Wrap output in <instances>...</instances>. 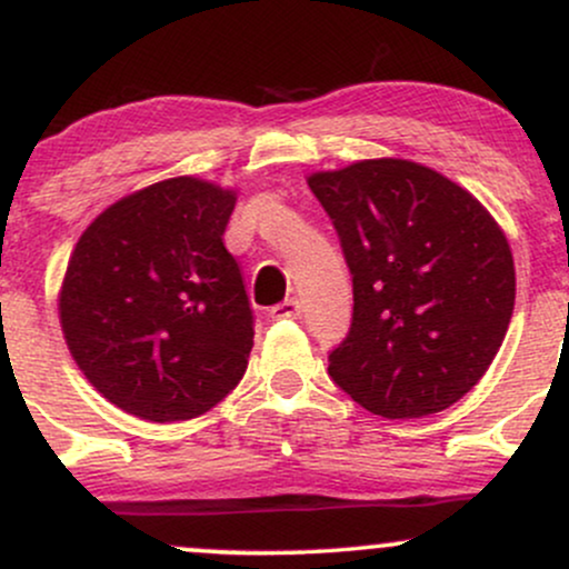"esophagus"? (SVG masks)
Here are the masks:
<instances>
[{"label":"esophagus","mask_w":569,"mask_h":569,"mask_svg":"<svg viewBox=\"0 0 569 569\" xmlns=\"http://www.w3.org/2000/svg\"><path fill=\"white\" fill-rule=\"evenodd\" d=\"M270 318H272V321H283V318H299V302H297V299H286V302L272 307Z\"/></svg>","instance_id":"esophagus-1"}]
</instances>
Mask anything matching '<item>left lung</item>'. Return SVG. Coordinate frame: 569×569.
I'll list each match as a JSON object with an SVG mask.
<instances>
[{
  "label": "left lung",
  "mask_w": 569,
  "mask_h": 569,
  "mask_svg": "<svg viewBox=\"0 0 569 569\" xmlns=\"http://www.w3.org/2000/svg\"><path fill=\"white\" fill-rule=\"evenodd\" d=\"M307 184L352 276V323L329 356L331 380L388 420L452 407L511 323L506 232L468 189L411 160H358Z\"/></svg>",
  "instance_id": "1"
}]
</instances>
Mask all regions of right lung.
Segmentation results:
<instances>
[{
    "instance_id": "add662e5",
    "label": "right lung",
    "mask_w": 569,
    "mask_h": 569,
    "mask_svg": "<svg viewBox=\"0 0 569 569\" xmlns=\"http://www.w3.org/2000/svg\"><path fill=\"white\" fill-rule=\"evenodd\" d=\"M238 192L176 176L126 194L71 251L58 318L71 358L114 407L179 422L217 407L248 367L253 316L221 234Z\"/></svg>"
}]
</instances>
